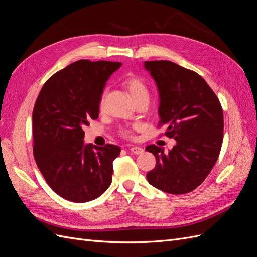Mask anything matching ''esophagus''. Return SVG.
Returning a JSON list of instances; mask_svg holds the SVG:
<instances>
[{
	"label": "esophagus",
	"instance_id": "1",
	"mask_svg": "<svg viewBox=\"0 0 257 257\" xmlns=\"http://www.w3.org/2000/svg\"><path fill=\"white\" fill-rule=\"evenodd\" d=\"M130 151H131L132 153H134V154H142V153L144 152V149H143L142 147L134 146V147H131V148H130Z\"/></svg>",
	"mask_w": 257,
	"mask_h": 257
}]
</instances>
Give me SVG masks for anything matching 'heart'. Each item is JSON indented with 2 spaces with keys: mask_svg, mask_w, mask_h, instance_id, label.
Segmentation results:
<instances>
[{
  "mask_svg": "<svg viewBox=\"0 0 257 257\" xmlns=\"http://www.w3.org/2000/svg\"><path fill=\"white\" fill-rule=\"evenodd\" d=\"M124 85H125V88L128 90L132 98L134 99L135 103L142 102V100H147V102L149 100V89H148L146 82L142 78H139L137 76H131L125 79V81H124ZM105 105H106V92H103V94L100 96L99 103H98L99 110L103 111L105 109ZM136 128H137L136 125L132 127L121 128L120 135L123 138L133 139L135 137L134 132Z\"/></svg>",
  "mask_w": 257,
  "mask_h": 257,
  "instance_id": "heart-1",
  "label": "heart"
}]
</instances>
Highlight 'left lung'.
Returning <instances> with one entry per match:
<instances>
[{
	"label": "left lung",
	"mask_w": 257,
	"mask_h": 257,
	"mask_svg": "<svg viewBox=\"0 0 257 257\" xmlns=\"http://www.w3.org/2000/svg\"><path fill=\"white\" fill-rule=\"evenodd\" d=\"M146 69L160 93L159 127L176 139L169 150L155 145L146 147L157 165L147 174L154 188L169 194H185L204 182L219 158L224 119L219 98L206 80L174 62L146 61Z\"/></svg>",
	"instance_id": "obj_1"
}]
</instances>
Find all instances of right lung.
<instances>
[{"mask_svg": "<svg viewBox=\"0 0 257 257\" xmlns=\"http://www.w3.org/2000/svg\"><path fill=\"white\" fill-rule=\"evenodd\" d=\"M120 62L79 60L45 82L34 105L33 154L46 182L74 203L97 198L109 188L118 146L84 145L82 127L96 120L99 98Z\"/></svg>", "mask_w": 257, "mask_h": 257, "instance_id": "1", "label": "right lung"}]
</instances>
